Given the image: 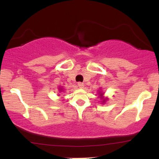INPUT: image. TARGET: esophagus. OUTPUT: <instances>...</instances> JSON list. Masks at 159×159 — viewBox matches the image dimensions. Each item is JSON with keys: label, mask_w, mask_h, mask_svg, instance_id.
Masks as SVG:
<instances>
[{"label": "esophagus", "mask_w": 159, "mask_h": 159, "mask_svg": "<svg viewBox=\"0 0 159 159\" xmlns=\"http://www.w3.org/2000/svg\"><path fill=\"white\" fill-rule=\"evenodd\" d=\"M78 86L80 87V88H82V87H84V84L81 83V82H78Z\"/></svg>", "instance_id": "1"}]
</instances>
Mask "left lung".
Segmentation results:
<instances>
[{"instance_id": "8db88e82", "label": "left lung", "mask_w": 159, "mask_h": 159, "mask_svg": "<svg viewBox=\"0 0 159 159\" xmlns=\"http://www.w3.org/2000/svg\"><path fill=\"white\" fill-rule=\"evenodd\" d=\"M99 93L100 95H99V96H100V98H101V99L102 100V102H105V101H106V99H107V98H104L103 97V93H102V92H99V93Z\"/></svg>"}]
</instances>
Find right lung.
Listing matches in <instances>:
<instances>
[{"instance_id":"1","label":"right lung","mask_w":159,"mask_h":159,"mask_svg":"<svg viewBox=\"0 0 159 159\" xmlns=\"http://www.w3.org/2000/svg\"><path fill=\"white\" fill-rule=\"evenodd\" d=\"M59 90H60V91H62V90H63V89H62V88H60Z\"/></svg>"}]
</instances>
